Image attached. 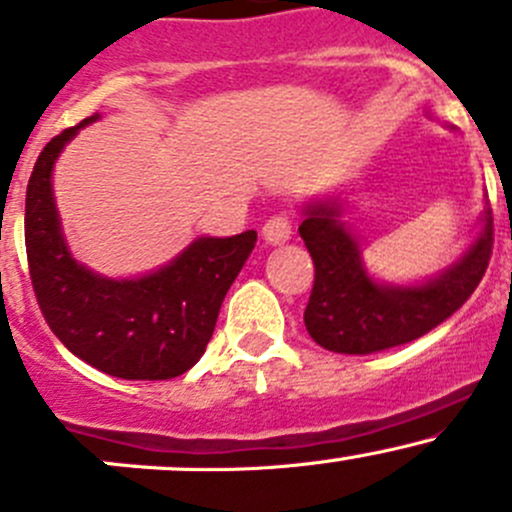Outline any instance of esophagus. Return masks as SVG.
Wrapping results in <instances>:
<instances>
[{"mask_svg": "<svg viewBox=\"0 0 512 512\" xmlns=\"http://www.w3.org/2000/svg\"><path fill=\"white\" fill-rule=\"evenodd\" d=\"M262 235H265V240L270 245H282V242H287L292 237V218L287 213L272 215L265 227H262Z\"/></svg>", "mask_w": 512, "mask_h": 512, "instance_id": "1", "label": "esophagus"}]
</instances>
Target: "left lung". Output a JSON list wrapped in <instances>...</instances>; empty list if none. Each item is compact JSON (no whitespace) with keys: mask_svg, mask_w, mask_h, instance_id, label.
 Here are the masks:
<instances>
[{"mask_svg":"<svg viewBox=\"0 0 512 512\" xmlns=\"http://www.w3.org/2000/svg\"><path fill=\"white\" fill-rule=\"evenodd\" d=\"M299 225L314 262V287L304 309L307 332L337 354H374L414 342L446 322L476 292L493 255V210L461 262L418 287L376 285L361 265L359 242L337 220V203L304 210Z\"/></svg>","mask_w":512,"mask_h":512,"instance_id":"8db88e82","label":"left lung"}]
</instances>
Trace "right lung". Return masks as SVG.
Listing matches in <instances>:
<instances>
[{"mask_svg":"<svg viewBox=\"0 0 512 512\" xmlns=\"http://www.w3.org/2000/svg\"><path fill=\"white\" fill-rule=\"evenodd\" d=\"M96 118L51 138L29 178L24 242L36 302L61 344L98 371L118 379H173L205 354L220 304L257 232L198 237L168 267L141 280H106L86 270L66 250L51 168L61 148Z\"/></svg>","mask_w":512,"mask_h":512,"instance_id":"obj_1","label":"right lung"}]
</instances>
